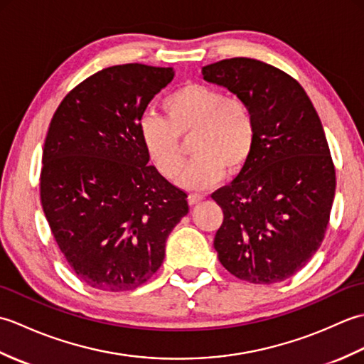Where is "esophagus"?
I'll return each mask as SVG.
<instances>
[{"mask_svg": "<svg viewBox=\"0 0 364 364\" xmlns=\"http://www.w3.org/2000/svg\"><path fill=\"white\" fill-rule=\"evenodd\" d=\"M203 200V196H198V194H189V197H188V203L191 205V206H196V205H198L200 202H202Z\"/></svg>", "mask_w": 364, "mask_h": 364, "instance_id": "esophagus-1", "label": "esophagus"}]
</instances>
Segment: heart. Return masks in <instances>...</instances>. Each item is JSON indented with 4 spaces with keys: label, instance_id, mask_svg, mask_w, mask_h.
<instances>
[{
    "label": "heart",
    "instance_id": "obj_1",
    "mask_svg": "<svg viewBox=\"0 0 364 364\" xmlns=\"http://www.w3.org/2000/svg\"><path fill=\"white\" fill-rule=\"evenodd\" d=\"M166 117L146 112L139 120V137L158 172L173 180L183 166L180 137L191 139L194 154L181 175L188 189H206L219 183L225 170L237 173L250 161L257 127L242 100L227 97L218 87L189 82L162 102Z\"/></svg>",
    "mask_w": 364,
    "mask_h": 364
}]
</instances>
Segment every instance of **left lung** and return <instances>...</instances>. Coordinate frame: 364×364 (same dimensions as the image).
Segmentation results:
<instances>
[{"mask_svg": "<svg viewBox=\"0 0 364 364\" xmlns=\"http://www.w3.org/2000/svg\"><path fill=\"white\" fill-rule=\"evenodd\" d=\"M250 107L257 142L235 181L211 196L223 211L219 261L241 280L270 284L304 267L322 244L336 176L322 123L300 84L250 58L202 68Z\"/></svg>", "mask_w": 364, "mask_h": 364, "instance_id": "left-lung-1", "label": "left lung"}]
</instances>
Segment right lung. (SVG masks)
<instances>
[{"label": "right lung", "mask_w": 364, "mask_h": 364, "mask_svg": "<svg viewBox=\"0 0 364 364\" xmlns=\"http://www.w3.org/2000/svg\"><path fill=\"white\" fill-rule=\"evenodd\" d=\"M172 67L123 64L78 84L46 133L41 200L76 277L102 291L144 284L164 261L186 192L149 166L139 120L173 80Z\"/></svg>", "instance_id": "obj_1"}]
</instances>
